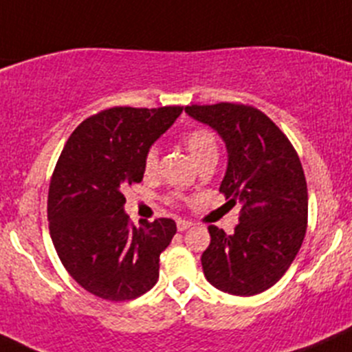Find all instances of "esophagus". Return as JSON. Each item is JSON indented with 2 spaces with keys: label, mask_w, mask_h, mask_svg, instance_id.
Returning <instances> with one entry per match:
<instances>
[{
  "label": "esophagus",
  "mask_w": 352,
  "mask_h": 352,
  "mask_svg": "<svg viewBox=\"0 0 352 352\" xmlns=\"http://www.w3.org/2000/svg\"><path fill=\"white\" fill-rule=\"evenodd\" d=\"M190 226H192V223L186 221V219H179V221H177V230H179V232H186Z\"/></svg>",
  "instance_id": "esophagus-1"
}]
</instances>
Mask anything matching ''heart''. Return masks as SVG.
Masks as SVG:
<instances>
[{"label":"heart","mask_w":352,"mask_h":352,"mask_svg":"<svg viewBox=\"0 0 352 352\" xmlns=\"http://www.w3.org/2000/svg\"><path fill=\"white\" fill-rule=\"evenodd\" d=\"M184 144H186V148L189 150V153L192 155V158L196 160L199 166L209 162L216 163V160H218V155H219L218 141H216L214 134H212L211 131L202 129V127L190 131V133H187L186 138H184ZM158 160H160L158 148L156 146L148 148L146 155H144V172H146L148 175H151V173L156 172V168H158ZM177 197L179 196H172L170 197V201H175Z\"/></svg>","instance_id":"obj_1"}]
</instances>
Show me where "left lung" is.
<instances>
[{"instance_id": "8db88e82", "label": "left lung", "mask_w": 352, "mask_h": 352, "mask_svg": "<svg viewBox=\"0 0 352 352\" xmlns=\"http://www.w3.org/2000/svg\"><path fill=\"white\" fill-rule=\"evenodd\" d=\"M190 117L218 131L228 150L219 192L240 204L233 235L209 225L202 254L206 279L235 296L274 286L293 264L308 219V190L300 156L286 134L258 109L219 102L189 105Z\"/></svg>"}]
</instances>
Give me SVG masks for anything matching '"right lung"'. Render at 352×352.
Listing matches in <instances>:
<instances>
[{
	"label": "right lung",
	"mask_w": 352,
	"mask_h": 352,
	"mask_svg": "<svg viewBox=\"0 0 352 352\" xmlns=\"http://www.w3.org/2000/svg\"><path fill=\"white\" fill-rule=\"evenodd\" d=\"M182 110H102L73 131L56 163L47 196L52 243L71 278L102 300H134L158 281L160 254L177 225L158 218L134 226L122 190L143 180L148 148Z\"/></svg>",
	"instance_id": "obj_1"
}]
</instances>
